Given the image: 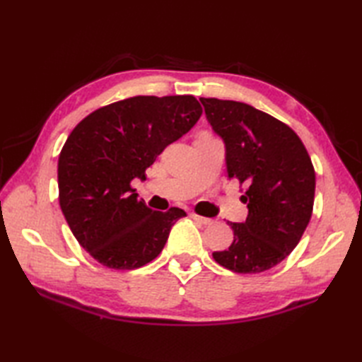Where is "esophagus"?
I'll return each instance as SVG.
<instances>
[{"label":"esophagus","instance_id":"34e87169","mask_svg":"<svg viewBox=\"0 0 362 362\" xmlns=\"http://www.w3.org/2000/svg\"><path fill=\"white\" fill-rule=\"evenodd\" d=\"M191 218H193L194 221H197V222H201V224H204V226H210V224H213V219H210V218H204V216H199V214H191Z\"/></svg>","mask_w":362,"mask_h":362}]
</instances>
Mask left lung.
Returning <instances> with one entry per match:
<instances>
[{
    "label": "left lung",
    "instance_id": "1",
    "mask_svg": "<svg viewBox=\"0 0 362 362\" xmlns=\"http://www.w3.org/2000/svg\"><path fill=\"white\" fill-rule=\"evenodd\" d=\"M206 121L226 146L228 177L247 187L244 222H227L233 243L213 252L218 264L238 274L276 266L296 249L311 219L316 174L297 134L255 107L201 98Z\"/></svg>",
    "mask_w": 362,
    "mask_h": 362
}]
</instances>
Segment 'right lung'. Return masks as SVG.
<instances>
[{
	"label": "right lung",
	"instance_id": "add662e5",
	"mask_svg": "<svg viewBox=\"0 0 362 362\" xmlns=\"http://www.w3.org/2000/svg\"><path fill=\"white\" fill-rule=\"evenodd\" d=\"M201 115L191 95L134 96L101 107L73 129L59 156V202L74 238L98 263L130 271L163 250L187 213L177 206L153 211L130 183L146 180V169Z\"/></svg>",
	"mask_w": 362,
	"mask_h": 362
}]
</instances>
